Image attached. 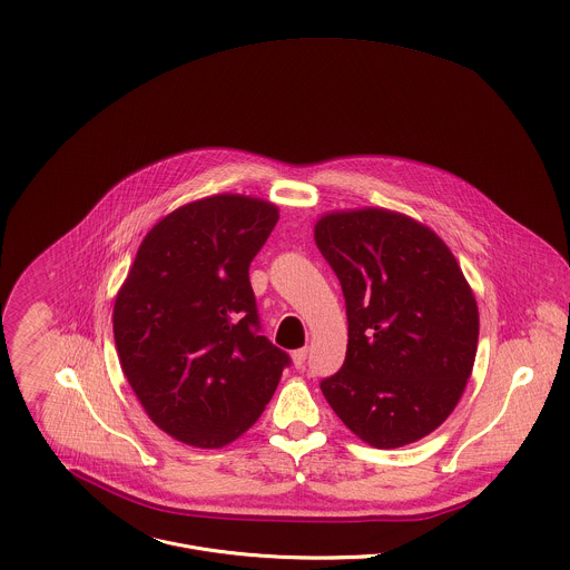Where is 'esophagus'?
Instances as JSON below:
<instances>
[{
    "mask_svg": "<svg viewBox=\"0 0 570 570\" xmlns=\"http://www.w3.org/2000/svg\"><path fill=\"white\" fill-rule=\"evenodd\" d=\"M307 355H309V351H307V348H298V351H294V353H292L294 366H296V368H303V366H305V362H307Z\"/></svg>",
    "mask_w": 570,
    "mask_h": 570,
    "instance_id": "esophagus-1",
    "label": "esophagus"
}]
</instances>
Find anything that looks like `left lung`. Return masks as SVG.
Returning a JSON list of instances; mask_svg holds the SVG:
<instances>
[{
  "label": "left lung",
  "instance_id": "8db88e82",
  "mask_svg": "<svg viewBox=\"0 0 570 570\" xmlns=\"http://www.w3.org/2000/svg\"><path fill=\"white\" fill-rule=\"evenodd\" d=\"M348 321L342 368L321 382L328 406L373 448L436 430L459 404L479 346V307L454 254L402 213L362 208L318 219Z\"/></svg>",
  "mask_w": 570,
  "mask_h": 570
}]
</instances>
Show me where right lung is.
<instances>
[{
  "label": "right lung",
  "mask_w": 570,
  "mask_h": 570,
  "mask_svg": "<svg viewBox=\"0 0 570 570\" xmlns=\"http://www.w3.org/2000/svg\"><path fill=\"white\" fill-rule=\"evenodd\" d=\"M278 208L213 195L160 219L116 296L122 373L149 419L195 448L239 439L272 400L289 355L261 335L249 263Z\"/></svg>",
  "instance_id": "obj_1"
}]
</instances>
